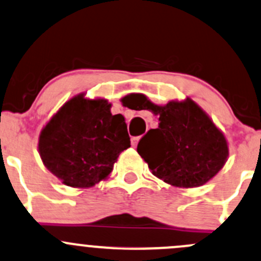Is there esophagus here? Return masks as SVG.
Returning <instances> with one entry per match:
<instances>
[{
  "label": "esophagus",
  "mask_w": 261,
  "mask_h": 261,
  "mask_svg": "<svg viewBox=\"0 0 261 261\" xmlns=\"http://www.w3.org/2000/svg\"><path fill=\"white\" fill-rule=\"evenodd\" d=\"M139 140H140V138H139V136H134V138H131V145H133V146H134V147H135V146H136V145H138Z\"/></svg>",
  "instance_id": "obj_1"
}]
</instances>
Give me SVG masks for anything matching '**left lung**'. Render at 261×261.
I'll return each mask as SVG.
<instances>
[{
    "instance_id": "left-lung-1",
    "label": "left lung",
    "mask_w": 261,
    "mask_h": 261,
    "mask_svg": "<svg viewBox=\"0 0 261 261\" xmlns=\"http://www.w3.org/2000/svg\"><path fill=\"white\" fill-rule=\"evenodd\" d=\"M140 110L160 115L138 145V152L159 179L179 188H195L215 176L227 158L221 131L194 101L158 106L141 96Z\"/></svg>"
}]
</instances>
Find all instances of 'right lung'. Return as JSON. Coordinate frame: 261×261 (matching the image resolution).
<instances>
[{
	"label": "right lung",
	"mask_w": 261,
	"mask_h": 261,
	"mask_svg": "<svg viewBox=\"0 0 261 261\" xmlns=\"http://www.w3.org/2000/svg\"><path fill=\"white\" fill-rule=\"evenodd\" d=\"M106 100L79 95L66 102L45 126L38 150L48 170L72 188H90L111 172L130 147L122 115H112Z\"/></svg>",
	"instance_id": "1"
}]
</instances>
